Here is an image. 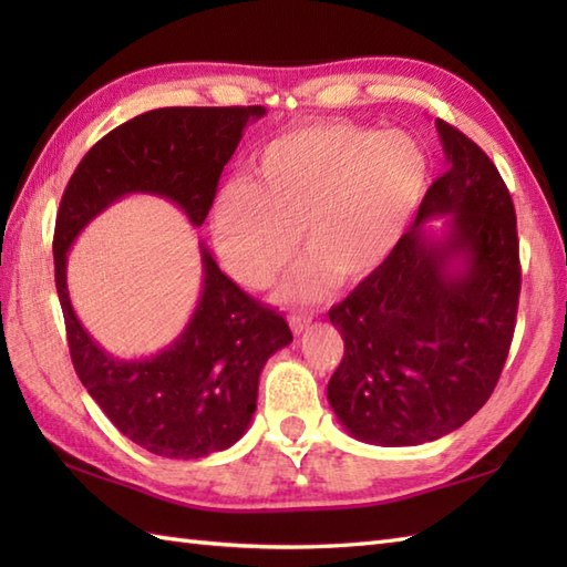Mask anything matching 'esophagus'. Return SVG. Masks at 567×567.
I'll return each mask as SVG.
<instances>
[{
	"label": "esophagus",
	"instance_id": "obj_1",
	"mask_svg": "<svg viewBox=\"0 0 567 567\" xmlns=\"http://www.w3.org/2000/svg\"><path fill=\"white\" fill-rule=\"evenodd\" d=\"M311 323V315H290V327L295 333H305Z\"/></svg>",
	"mask_w": 567,
	"mask_h": 567
}]
</instances>
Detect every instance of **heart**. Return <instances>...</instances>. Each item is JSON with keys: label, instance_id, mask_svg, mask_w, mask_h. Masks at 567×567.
<instances>
[{"label": "heart", "instance_id": "1", "mask_svg": "<svg viewBox=\"0 0 567 567\" xmlns=\"http://www.w3.org/2000/svg\"><path fill=\"white\" fill-rule=\"evenodd\" d=\"M250 179L216 192L209 231L236 282L270 287L297 252L309 256L282 285L280 302H317L333 282L358 285L390 260L431 185L416 136L351 122H311L265 141Z\"/></svg>", "mask_w": 567, "mask_h": 567}]
</instances>
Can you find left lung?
Segmentation results:
<instances>
[{"mask_svg":"<svg viewBox=\"0 0 567 567\" xmlns=\"http://www.w3.org/2000/svg\"><path fill=\"white\" fill-rule=\"evenodd\" d=\"M445 171L382 268L329 319L343 360L327 396L343 429L375 445H419L461 429L507 360L522 290L516 214L485 151L436 118ZM449 215L441 239L425 221Z\"/></svg>","mask_w":567,"mask_h":567,"instance_id":"obj_1","label":"left lung"}]
</instances>
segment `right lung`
<instances>
[{
	"instance_id": "obj_1",
	"label": "right lung",
	"mask_w": 567,
	"mask_h": 567,
	"mask_svg": "<svg viewBox=\"0 0 567 567\" xmlns=\"http://www.w3.org/2000/svg\"><path fill=\"white\" fill-rule=\"evenodd\" d=\"M262 106H165L116 126L80 161L60 199L53 260L70 358L112 424L163 457L192 461L244 436L268 358L292 341L277 311L228 280L202 248V292L177 339L151 358L122 360L82 329L68 295V250L94 216L126 195L175 202L202 226L248 122Z\"/></svg>"
}]
</instances>
